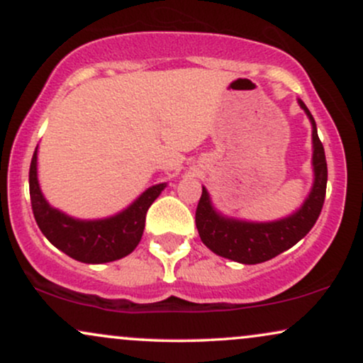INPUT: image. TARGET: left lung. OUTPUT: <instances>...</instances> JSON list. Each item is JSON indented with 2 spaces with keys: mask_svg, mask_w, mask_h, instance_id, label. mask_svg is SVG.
Wrapping results in <instances>:
<instances>
[{
  "mask_svg": "<svg viewBox=\"0 0 363 363\" xmlns=\"http://www.w3.org/2000/svg\"><path fill=\"white\" fill-rule=\"evenodd\" d=\"M298 102L312 121V141H314L312 164H314L315 181L309 198L306 199L297 213L289 218H283L280 222L247 223L223 218L216 213L211 208L206 189L203 187L201 198L196 208V228H198L203 244L218 256L244 262V264H257V262L273 259L274 256L290 249L302 237L309 234L311 228L318 222L324 198H326L328 164L314 118L306 104L302 101Z\"/></svg>",
  "mask_w": 363,
  "mask_h": 363,
  "instance_id": "obj_1",
  "label": "left lung"
}]
</instances>
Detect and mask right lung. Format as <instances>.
Here are the masks:
<instances>
[{"instance_id": "right-lung-1", "label": "right lung", "mask_w": 363, "mask_h": 363, "mask_svg": "<svg viewBox=\"0 0 363 363\" xmlns=\"http://www.w3.org/2000/svg\"><path fill=\"white\" fill-rule=\"evenodd\" d=\"M28 187L35 222L49 242L73 259L101 264L121 259L135 251L143 235L148 208L165 184L150 187L126 211L97 222L73 220L48 205L37 182V152L28 170Z\"/></svg>"}]
</instances>
